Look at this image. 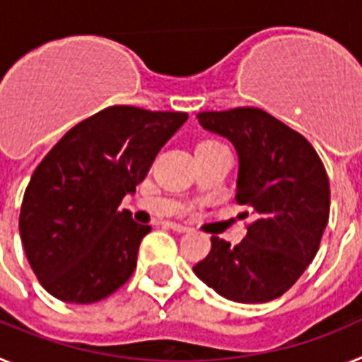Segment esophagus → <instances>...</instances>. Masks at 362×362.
I'll list each match as a JSON object with an SVG mask.
<instances>
[{
    "label": "esophagus",
    "mask_w": 362,
    "mask_h": 362,
    "mask_svg": "<svg viewBox=\"0 0 362 362\" xmlns=\"http://www.w3.org/2000/svg\"><path fill=\"white\" fill-rule=\"evenodd\" d=\"M165 226H168V228L174 230V232H177V233H185V232H188V226L179 225V223H174V221H166Z\"/></svg>",
    "instance_id": "obj_1"
}]
</instances>
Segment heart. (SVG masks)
<instances>
[{"instance_id": "1", "label": "heart", "mask_w": 362, "mask_h": 362, "mask_svg": "<svg viewBox=\"0 0 362 362\" xmlns=\"http://www.w3.org/2000/svg\"><path fill=\"white\" fill-rule=\"evenodd\" d=\"M206 143H214V141H206ZM206 143H203V145H206Z\"/></svg>"}]
</instances>
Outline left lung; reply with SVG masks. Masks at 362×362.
<instances>
[{
  "label": "left lung",
  "mask_w": 362,
  "mask_h": 362,
  "mask_svg": "<svg viewBox=\"0 0 362 362\" xmlns=\"http://www.w3.org/2000/svg\"><path fill=\"white\" fill-rule=\"evenodd\" d=\"M197 119L238 152L235 201L252 206L255 221L238 245L212 238L194 274L228 300L277 299L312 263L328 225L325 166L305 137L259 108L201 112Z\"/></svg>",
  "instance_id": "left-lung-1"
}]
</instances>
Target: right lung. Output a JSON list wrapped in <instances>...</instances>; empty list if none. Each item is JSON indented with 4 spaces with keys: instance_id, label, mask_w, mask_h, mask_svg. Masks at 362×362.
Instances as JSON below:
<instances>
[{
    "instance_id": "right-lung-1",
    "label": "right lung",
    "mask_w": 362,
    "mask_h": 362,
    "mask_svg": "<svg viewBox=\"0 0 362 362\" xmlns=\"http://www.w3.org/2000/svg\"><path fill=\"white\" fill-rule=\"evenodd\" d=\"M187 119L185 112L105 108L45 156L25 190L19 235L50 296L88 305L130 279L150 226L117 206Z\"/></svg>"
}]
</instances>
